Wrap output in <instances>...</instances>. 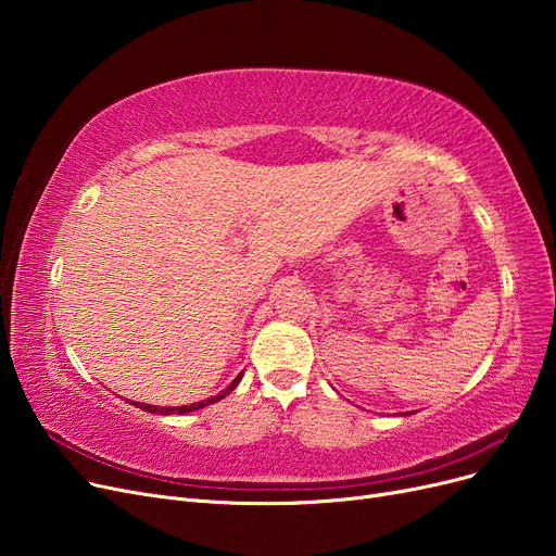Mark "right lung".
<instances>
[{
    "mask_svg": "<svg viewBox=\"0 0 556 556\" xmlns=\"http://www.w3.org/2000/svg\"><path fill=\"white\" fill-rule=\"evenodd\" d=\"M241 378H243V374H239L237 378H233L225 390L217 394V396H211V399H206V401H199V403H190V406H172V408H157V406H148V403H137L134 401V406L137 408H141V410H148V413H160V415H185V413H192V410H199V408H206V406H211V403H215V401H220V399H225L229 392H233L237 390V384L241 382Z\"/></svg>",
    "mask_w": 556,
    "mask_h": 556,
    "instance_id": "1",
    "label": "right lung"
}]
</instances>
